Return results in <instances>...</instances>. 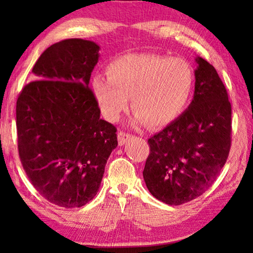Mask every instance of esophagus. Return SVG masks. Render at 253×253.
<instances>
[{"instance_id":"1","label":"esophagus","mask_w":253,"mask_h":253,"mask_svg":"<svg viewBox=\"0 0 253 253\" xmlns=\"http://www.w3.org/2000/svg\"><path fill=\"white\" fill-rule=\"evenodd\" d=\"M132 137V134H130V133H127V132H124V131H119V133H117V139H119V145H121V146H122V145H124L126 143L127 140L130 139V138Z\"/></svg>"}]
</instances>
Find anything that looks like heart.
I'll return each instance as SVG.
<instances>
[{"label": "heart", "mask_w": 253, "mask_h": 253, "mask_svg": "<svg viewBox=\"0 0 253 253\" xmlns=\"http://www.w3.org/2000/svg\"><path fill=\"white\" fill-rule=\"evenodd\" d=\"M107 78L93 79V92L107 120H119L127 108L148 127L172 122L188 105L193 71L183 58L129 54L107 67Z\"/></svg>", "instance_id": "obj_1"}]
</instances>
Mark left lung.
<instances>
[{"label": "left lung", "mask_w": 253, "mask_h": 253, "mask_svg": "<svg viewBox=\"0 0 253 253\" xmlns=\"http://www.w3.org/2000/svg\"><path fill=\"white\" fill-rule=\"evenodd\" d=\"M195 96L174 122L150 137L143 176L155 198L182 205L202 196L226 164L231 146V105L213 65L197 58Z\"/></svg>", "instance_id": "8db88e82"}]
</instances>
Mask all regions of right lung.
<instances>
[{
  "label": "right lung",
  "instance_id": "right-lung-1",
  "mask_svg": "<svg viewBox=\"0 0 253 253\" xmlns=\"http://www.w3.org/2000/svg\"><path fill=\"white\" fill-rule=\"evenodd\" d=\"M92 41L68 39L48 47L34 64L37 78L16 105L18 153L38 192L65 209L94 198L112 151L116 126L100 119L88 86L99 58Z\"/></svg>",
  "mask_w": 253,
  "mask_h": 253
}]
</instances>
